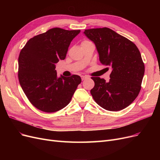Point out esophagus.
<instances>
[{
    "mask_svg": "<svg viewBox=\"0 0 160 160\" xmlns=\"http://www.w3.org/2000/svg\"><path fill=\"white\" fill-rule=\"evenodd\" d=\"M88 76H82L81 77V79L82 80H85V79H88Z\"/></svg>",
    "mask_w": 160,
    "mask_h": 160,
    "instance_id": "obj_1",
    "label": "esophagus"
}]
</instances>
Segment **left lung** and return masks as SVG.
I'll return each instance as SVG.
<instances>
[{
	"label": "left lung",
	"instance_id": "8db88e82",
	"mask_svg": "<svg viewBox=\"0 0 160 160\" xmlns=\"http://www.w3.org/2000/svg\"><path fill=\"white\" fill-rule=\"evenodd\" d=\"M83 33L95 44L101 63L112 70L108 82L91 77L95 82L92 97L106 110L125 109L141 89L145 67L139 49L133 42L107 27L85 30Z\"/></svg>",
	"mask_w": 160,
	"mask_h": 160
}]
</instances>
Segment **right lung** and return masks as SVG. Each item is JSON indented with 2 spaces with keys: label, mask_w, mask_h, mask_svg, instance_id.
I'll use <instances>...</instances> for the list:
<instances>
[{
  "label": "right lung",
  "mask_w": 160,
  "mask_h": 160,
  "mask_svg": "<svg viewBox=\"0 0 160 160\" xmlns=\"http://www.w3.org/2000/svg\"><path fill=\"white\" fill-rule=\"evenodd\" d=\"M80 30L53 28L31 38L18 57V80L24 93L36 108L55 112L69 103L77 86L79 75L58 77L57 62L64 60L72 40Z\"/></svg>",
  "instance_id": "add662e5"
}]
</instances>
